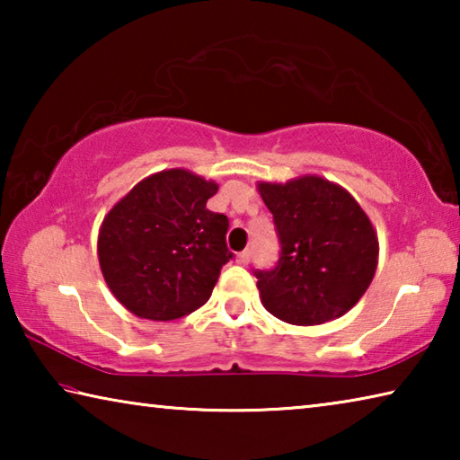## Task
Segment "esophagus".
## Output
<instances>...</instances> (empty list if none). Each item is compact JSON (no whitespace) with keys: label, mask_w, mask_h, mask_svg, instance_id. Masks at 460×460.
Returning <instances> with one entry per match:
<instances>
[{"label":"esophagus","mask_w":460,"mask_h":460,"mask_svg":"<svg viewBox=\"0 0 460 460\" xmlns=\"http://www.w3.org/2000/svg\"><path fill=\"white\" fill-rule=\"evenodd\" d=\"M237 261L241 263V266H247V261H249V252H247V249L237 255Z\"/></svg>","instance_id":"obj_1"}]
</instances>
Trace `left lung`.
Returning a JSON list of instances; mask_svg holds the SVG:
<instances>
[{"mask_svg":"<svg viewBox=\"0 0 460 460\" xmlns=\"http://www.w3.org/2000/svg\"><path fill=\"white\" fill-rule=\"evenodd\" d=\"M282 245L274 270L255 271L263 308L279 321L314 326L347 314L377 270L379 241L351 192L323 176L258 182Z\"/></svg>","mask_w":460,"mask_h":460,"instance_id":"8db88e82","label":"left lung"}]
</instances>
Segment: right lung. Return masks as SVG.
I'll return each instance as SVG.
<instances>
[{"instance_id":"right-lung-1","label":"right lung","mask_w":460,"mask_h":460,"mask_svg":"<svg viewBox=\"0 0 460 460\" xmlns=\"http://www.w3.org/2000/svg\"><path fill=\"white\" fill-rule=\"evenodd\" d=\"M219 184L184 168L139 181L105 215L97 255L109 290L131 314L166 323L211 298L231 252L229 219L207 208Z\"/></svg>"}]
</instances>
